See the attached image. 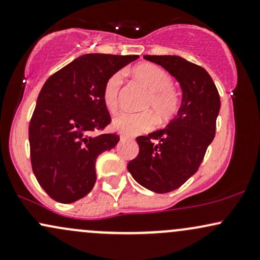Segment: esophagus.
<instances>
[{"label": "esophagus", "mask_w": 260, "mask_h": 260, "mask_svg": "<svg viewBox=\"0 0 260 260\" xmlns=\"http://www.w3.org/2000/svg\"><path fill=\"white\" fill-rule=\"evenodd\" d=\"M120 139H121V142H124V140H127L128 138H127L126 136H123V134H121V136H120Z\"/></svg>", "instance_id": "34e87169"}]
</instances>
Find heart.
<instances>
[{"label":"heart","mask_w":260,"mask_h":260,"mask_svg":"<svg viewBox=\"0 0 260 260\" xmlns=\"http://www.w3.org/2000/svg\"><path fill=\"white\" fill-rule=\"evenodd\" d=\"M132 74L149 91L143 107L153 111L161 124H166L174 120L180 110V96L177 91L171 88L172 80L170 74L164 68L149 62L134 66ZM121 85L122 74L120 72L112 74L105 83L103 99L110 111H115L117 109ZM152 113L150 111L139 113L120 112L112 120V126L118 132L126 136H134L139 132H145L153 128L155 123Z\"/></svg>","instance_id":"heart-1"}]
</instances>
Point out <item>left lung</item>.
Masks as SVG:
<instances>
[{
  "label": "left lung",
  "mask_w": 260,
  "mask_h": 260,
  "mask_svg": "<svg viewBox=\"0 0 260 260\" xmlns=\"http://www.w3.org/2000/svg\"><path fill=\"white\" fill-rule=\"evenodd\" d=\"M144 58L178 80L182 104L177 116L164 129L137 137L139 153L127 169L140 186L155 193H169L198 171L215 137L220 96L201 66L180 56L145 55Z\"/></svg>",
  "instance_id": "1"
}]
</instances>
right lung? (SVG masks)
I'll return each instance as SVG.
<instances>
[{"mask_svg": "<svg viewBox=\"0 0 260 260\" xmlns=\"http://www.w3.org/2000/svg\"><path fill=\"white\" fill-rule=\"evenodd\" d=\"M138 57L88 53L45 82L29 123V143L32 172L53 201L70 204L94 187L98 156L120 140L116 133L96 134L111 122L104 86Z\"/></svg>", "mask_w": 260, "mask_h": 260, "instance_id": "add662e5", "label": "right lung"}]
</instances>
